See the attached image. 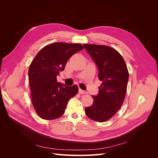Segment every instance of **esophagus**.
I'll list each match as a JSON object with an SVG mask.
<instances>
[{"mask_svg": "<svg viewBox=\"0 0 158 158\" xmlns=\"http://www.w3.org/2000/svg\"><path fill=\"white\" fill-rule=\"evenodd\" d=\"M78 93H79V94H87V92H85V91L82 90V89H81L80 88V89H79V90H78Z\"/></svg>", "mask_w": 158, "mask_h": 158, "instance_id": "34e87169", "label": "esophagus"}]
</instances>
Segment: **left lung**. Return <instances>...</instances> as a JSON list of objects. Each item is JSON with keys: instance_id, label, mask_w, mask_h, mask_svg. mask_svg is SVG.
<instances>
[{"instance_id": "obj_1", "label": "left lung", "mask_w": 158, "mask_h": 158, "mask_svg": "<svg viewBox=\"0 0 158 158\" xmlns=\"http://www.w3.org/2000/svg\"><path fill=\"white\" fill-rule=\"evenodd\" d=\"M97 65L102 84L99 93L93 95L94 103L85 107L86 115L97 122H105L116 114L125 99L128 72L125 60L115 49L106 45L84 44Z\"/></svg>"}]
</instances>
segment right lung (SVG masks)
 I'll list each match as a JSON object with an SVG mask.
<instances>
[{
    "label": "right lung",
    "instance_id": "add662e5",
    "mask_svg": "<svg viewBox=\"0 0 158 158\" xmlns=\"http://www.w3.org/2000/svg\"><path fill=\"white\" fill-rule=\"evenodd\" d=\"M84 47L78 44L54 43L44 47L30 66L28 79L33 107L41 118L52 120L61 117L71 98L78 92L76 85L66 86L57 82L68 60Z\"/></svg>",
    "mask_w": 158,
    "mask_h": 158
}]
</instances>
